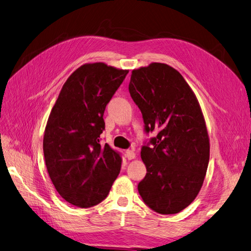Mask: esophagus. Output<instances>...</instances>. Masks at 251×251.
Returning <instances> with one entry per match:
<instances>
[{"instance_id":"obj_1","label":"esophagus","mask_w":251,"mask_h":251,"mask_svg":"<svg viewBox=\"0 0 251 251\" xmlns=\"http://www.w3.org/2000/svg\"><path fill=\"white\" fill-rule=\"evenodd\" d=\"M125 156L128 160H131V159H134V157H136V153H134L133 150H127L125 151Z\"/></svg>"}]
</instances>
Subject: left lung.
I'll return each instance as SVG.
<instances>
[{"instance_id": "obj_1", "label": "left lung", "mask_w": 251, "mask_h": 251, "mask_svg": "<svg viewBox=\"0 0 251 251\" xmlns=\"http://www.w3.org/2000/svg\"><path fill=\"white\" fill-rule=\"evenodd\" d=\"M128 89L145 133L158 130L141 149L147 173L138 191L157 213L176 214L196 198L208 169L210 143L201 106L182 75L165 63L133 70Z\"/></svg>"}]
</instances>
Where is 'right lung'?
<instances>
[{
  "instance_id": "right-lung-1",
  "label": "right lung",
  "mask_w": 251,
  "mask_h": 251,
  "mask_svg": "<svg viewBox=\"0 0 251 251\" xmlns=\"http://www.w3.org/2000/svg\"><path fill=\"white\" fill-rule=\"evenodd\" d=\"M128 70L102 62L87 63L72 73L50 111L43 153L50 180L59 195L79 208L107 197L121 171L122 159L100 144L106 106Z\"/></svg>"
}]
</instances>
